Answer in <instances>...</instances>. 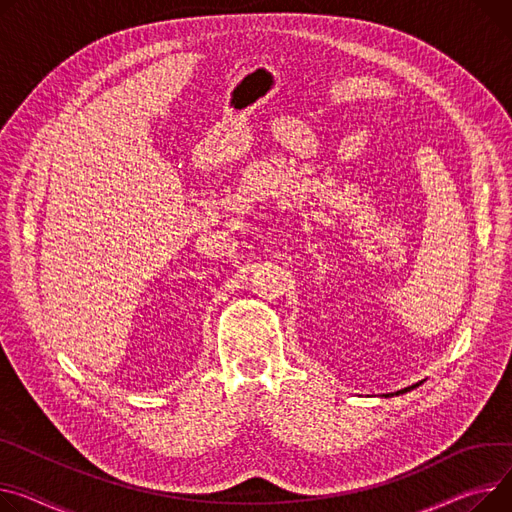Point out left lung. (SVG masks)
<instances>
[{
  "label": "left lung",
  "instance_id": "1",
  "mask_svg": "<svg viewBox=\"0 0 512 512\" xmlns=\"http://www.w3.org/2000/svg\"><path fill=\"white\" fill-rule=\"evenodd\" d=\"M403 391H410V389H403Z\"/></svg>",
  "mask_w": 512,
  "mask_h": 512
}]
</instances>
